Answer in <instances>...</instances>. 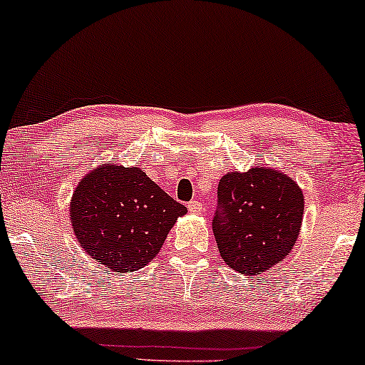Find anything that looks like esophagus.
Instances as JSON below:
<instances>
[{
    "instance_id": "1",
    "label": "esophagus",
    "mask_w": 365,
    "mask_h": 365,
    "mask_svg": "<svg viewBox=\"0 0 365 365\" xmlns=\"http://www.w3.org/2000/svg\"><path fill=\"white\" fill-rule=\"evenodd\" d=\"M187 209H189V212H192V214H201L204 211V206H202L201 202L194 199V201H191V202L187 204Z\"/></svg>"
}]
</instances>
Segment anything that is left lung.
<instances>
[{
  "instance_id": "1",
  "label": "left lung",
  "mask_w": 365,
  "mask_h": 365,
  "mask_svg": "<svg viewBox=\"0 0 365 365\" xmlns=\"http://www.w3.org/2000/svg\"><path fill=\"white\" fill-rule=\"evenodd\" d=\"M212 231L221 257L234 271L257 276L289 256L301 232L304 194L277 169L254 166L224 174Z\"/></svg>"
}]
</instances>
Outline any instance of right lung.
<instances>
[{
  "mask_svg": "<svg viewBox=\"0 0 365 365\" xmlns=\"http://www.w3.org/2000/svg\"><path fill=\"white\" fill-rule=\"evenodd\" d=\"M186 212L141 168L114 163L91 169L69 202L79 246L113 272H134L151 262Z\"/></svg>",
  "mask_w": 365,
  "mask_h": 365,
  "instance_id": "right-lung-1",
  "label": "right lung"
}]
</instances>
